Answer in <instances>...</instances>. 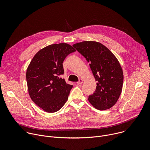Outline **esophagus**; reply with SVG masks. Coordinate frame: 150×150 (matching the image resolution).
<instances>
[{
	"label": "esophagus",
	"instance_id": "34e87169",
	"mask_svg": "<svg viewBox=\"0 0 150 150\" xmlns=\"http://www.w3.org/2000/svg\"><path fill=\"white\" fill-rule=\"evenodd\" d=\"M83 79H79V80L76 82L77 83V84L78 85H81V84H82V83H83Z\"/></svg>",
	"mask_w": 150,
	"mask_h": 150
}]
</instances>
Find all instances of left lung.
Returning <instances> with one entry per match:
<instances>
[{
  "label": "left lung",
  "instance_id": "1",
  "mask_svg": "<svg viewBox=\"0 0 150 150\" xmlns=\"http://www.w3.org/2000/svg\"><path fill=\"white\" fill-rule=\"evenodd\" d=\"M88 63L96 81V90L88 101L99 110L113 107L122 90L123 74L120 63L105 46L99 42L85 41L73 45Z\"/></svg>",
  "mask_w": 150,
  "mask_h": 150
}]
</instances>
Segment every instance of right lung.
<instances>
[{"label": "right lung", "mask_w": 150, "mask_h": 150, "mask_svg": "<svg viewBox=\"0 0 150 150\" xmlns=\"http://www.w3.org/2000/svg\"><path fill=\"white\" fill-rule=\"evenodd\" d=\"M75 49L67 43L54 44L39 50L28 67L26 79L29 95L48 113L59 110L68 99L72 85L66 83L63 62Z\"/></svg>", "instance_id": "add662e5"}]
</instances>
